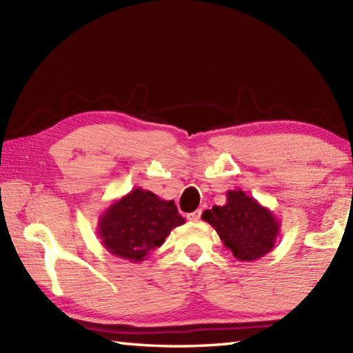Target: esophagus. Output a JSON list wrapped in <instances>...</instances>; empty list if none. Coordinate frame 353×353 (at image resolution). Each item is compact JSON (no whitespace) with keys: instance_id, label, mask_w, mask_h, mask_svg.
Returning <instances> with one entry per match:
<instances>
[{"instance_id":"34e87169","label":"esophagus","mask_w":353,"mask_h":353,"mask_svg":"<svg viewBox=\"0 0 353 353\" xmlns=\"http://www.w3.org/2000/svg\"><path fill=\"white\" fill-rule=\"evenodd\" d=\"M200 216H201V209H197V211L188 214V220L190 221H199Z\"/></svg>"}]
</instances>
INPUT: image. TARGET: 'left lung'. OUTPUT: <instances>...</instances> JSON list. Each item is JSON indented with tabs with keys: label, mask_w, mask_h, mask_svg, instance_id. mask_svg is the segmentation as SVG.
Listing matches in <instances>:
<instances>
[{
	"label": "left lung",
	"mask_w": 353,
	"mask_h": 353,
	"mask_svg": "<svg viewBox=\"0 0 353 353\" xmlns=\"http://www.w3.org/2000/svg\"><path fill=\"white\" fill-rule=\"evenodd\" d=\"M211 224L224 247L243 262H252L273 250L281 232V220L258 200L241 190L226 192V205L201 214Z\"/></svg>",
	"instance_id": "left-lung-1"
}]
</instances>
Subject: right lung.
I'll list each match as a JSON object with an SVG mask.
<instances>
[{"label": "right lung", "mask_w": 353, "mask_h": 353, "mask_svg": "<svg viewBox=\"0 0 353 353\" xmlns=\"http://www.w3.org/2000/svg\"><path fill=\"white\" fill-rule=\"evenodd\" d=\"M183 223L174 201L134 188L104 209L97 234L110 254L137 264L161 247L170 232Z\"/></svg>", "instance_id": "obj_1"}]
</instances>
